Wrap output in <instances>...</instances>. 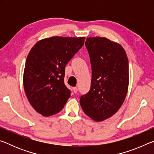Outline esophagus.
Masks as SVG:
<instances>
[{
	"mask_svg": "<svg viewBox=\"0 0 154 154\" xmlns=\"http://www.w3.org/2000/svg\"><path fill=\"white\" fill-rule=\"evenodd\" d=\"M72 91H73V92L75 94H76L77 92V88H72Z\"/></svg>",
	"mask_w": 154,
	"mask_h": 154,
	"instance_id": "34e87169",
	"label": "esophagus"
}]
</instances>
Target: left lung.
<instances>
[{
    "label": "left lung",
    "instance_id": "8db88e82",
    "mask_svg": "<svg viewBox=\"0 0 154 154\" xmlns=\"http://www.w3.org/2000/svg\"><path fill=\"white\" fill-rule=\"evenodd\" d=\"M85 46L92 66L89 92L80 98L84 113L96 122L113 116L128 90V60L120 44L105 37H88Z\"/></svg>",
    "mask_w": 154,
    "mask_h": 154
}]
</instances>
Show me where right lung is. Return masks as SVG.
<instances>
[{
	"label": "right lung",
	"instance_id": "right-lung-1",
	"mask_svg": "<svg viewBox=\"0 0 154 154\" xmlns=\"http://www.w3.org/2000/svg\"><path fill=\"white\" fill-rule=\"evenodd\" d=\"M84 41L82 36H52L38 41L30 49L23 84L30 105L43 116L58 113L71 96L64 83L65 66Z\"/></svg>",
	"mask_w": 154,
	"mask_h": 154
}]
</instances>
